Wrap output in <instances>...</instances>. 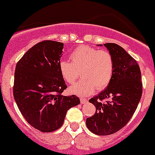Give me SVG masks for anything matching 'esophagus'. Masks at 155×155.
<instances>
[{
  "label": "esophagus",
  "mask_w": 155,
  "mask_h": 155,
  "mask_svg": "<svg viewBox=\"0 0 155 155\" xmlns=\"http://www.w3.org/2000/svg\"><path fill=\"white\" fill-rule=\"evenodd\" d=\"M80 102L81 104H85V103L87 102V100L85 99V98H81Z\"/></svg>",
  "instance_id": "1"
}]
</instances>
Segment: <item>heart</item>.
<instances>
[{"mask_svg":"<svg viewBox=\"0 0 155 155\" xmlns=\"http://www.w3.org/2000/svg\"><path fill=\"white\" fill-rule=\"evenodd\" d=\"M71 62L62 60L59 70L64 80L73 84L81 71L82 81L69 88L73 94L86 97L104 90L110 83L114 73V59L110 52L89 46H80L70 54Z\"/></svg>","mask_w":155,"mask_h":155,"instance_id":"heart-1","label":"heart"}]
</instances>
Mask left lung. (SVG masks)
Wrapping results in <instances>:
<instances>
[{"label": "left lung", "mask_w": 155, "mask_h": 155, "mask_svg": "<svg viewBox=\"0 0 155 155\" xmlns=\"http://www.w3.org/2000/svg\"><path fill=\"white\" fill-rule=\"evenodd\" d=\"M104 46L113 57V76L105 90L89 100L96 107V112L86 119L89 130L99 136L115 134L125 126L135 112L143 93L141 72L137 62L115 43ZM104 99L110 101L101 103Z\"/></svg>", "instance_id": "8db88e82"}]
</instances>
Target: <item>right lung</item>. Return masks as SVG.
Instances as JSON below:
<instances>
[{
  "instance_id": "add662e5",
  "label": "right lung",
  "mask_w": 155,
  "mask_h": 155,
  "mask_svg": "<svg viewBox=\"0 0 155 155\" xmlns=\"http://www.w3.org/2000/svg\"><path fill=\"white\" fill-rule=\"evenodd\" d=\"M63 48L60 42H40L15 66L14 99L26 121L41 132L60 128L68 109L80 104L76 95H61L68 87L59 70Z\"/></svg>"
}]
</instances>
